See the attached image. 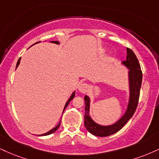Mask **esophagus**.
Here are the masks:
<instances>
[{"mask_svg": "<svg viewBox=\"0 0 159 159\" xmlns=\"http://www.w3.org/2000/svg\"><path fill=\"white\" fill-rule=\"evenodd\" d=\"M78 89H79V91L80 92H82V93H85V92L89 91V85L86 83H82L80 84Z\"/></svg>", "mask_w": 159, "mask_h": 159, "instance_id": "obj_1", "label": "esophagus"}]
</instances>
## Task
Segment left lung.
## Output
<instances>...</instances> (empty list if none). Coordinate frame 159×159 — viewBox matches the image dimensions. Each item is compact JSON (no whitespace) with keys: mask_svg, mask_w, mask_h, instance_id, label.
I'll return each instance as SVG.
<instances>
[{"mask_svg":"<svg viewBox=\"0 0 159 159\" xmlns=\"http://www.w3.org/2000/svg\"><path fill=\"white\" fill-rule=\"evenodd\" d=\"M122 63L129 70V83H130V99L126 113L115 124L109 126H102L94 122L89 116L90 99L88 96H85V113L84 119V124L85 128L89 133L97 136L105 137L114 134L120 130L125 125L128 121L136 111L139 103L140 95V89L142 81V71L141 70L140 64L136 54L130 48H127V59Z\"/></svg>","mask_w":159,"mask_h":159,"instance_id":"left-lung-1","label":"left lung"}]
</instances>
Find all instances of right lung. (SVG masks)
I'll return each mask as SVG.
<instances>
[{"instance_id":"right-lung-1","label":"right lung","mask_w":159,"mask_h":159,"mask_svg":"<svg viewBox=\"0 0 159 159\" xmlns=\"http://www.w3.org/2000/svg\"><path fill=\"white\" fill-rule=\"evenodd\" d=\"M51 42H52V43H56V44H59V42H58V41H51ZM20 58H19V60H17V65H16V68H17V66H19V64H20ZM74 96H75V92H74V93H72L71 96H70V99H68V100L67 101V102H66V105H65V107H64V109H63V112H64L65 109H66V107H67V106H68V104H69V102H70V101H71L72 99H74ZM60 122L59 123V124H58L57 125V126H56L55 127H54V128L52 129V130L48 131V132L46 133V134H43L39 135V136H47V135H50V134H53V133H54V132H55V131H56L57 130V129L59 128V127H60Z\"/></svg>"}]
</instances>
